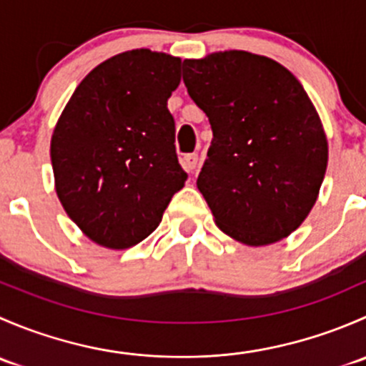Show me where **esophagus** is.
I'll return each mask as SVG.
<instances>
[{"instance_id":"34e87169","label":"esophagus","mask_w":366,"mask_h":366,"mask_svg":"<svg viewBox=\"0 0 366 366\" xmlns=\"http://www.w3.org/2000/svg\"><path fill=\"white\" fill-rule=\"evenodd\" d=\"M198 164V156L197 154H186V156L182 157V168L186 169V172H193L194 168H197Z\"/></svg>"}]
</instances>
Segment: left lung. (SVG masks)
<instances>
[{
	"label": "left lung",
	"mask_w": 366,
	"mask_h": 366,
	"mask_svg": "<svg viewBox=\"0 0 366 366\" xmlns=\"http://www.w3.org/2000/svg\"><path fill=\"white\" fill-rule=\"evenodd\" d=\"M187 94L212 129L197 186L217 227L246 246L289 237L315 205L327 138L292 72L248 51L184 60Z\"/></svg>",
	"instance_id": "left-lung-1"
}]
</instances>
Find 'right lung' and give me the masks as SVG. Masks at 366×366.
I'll list each match as a JSON object with an SVG mask.
<instances>
[{
  "mask_svg": "<svg viewBox=\"0 0 366 366\" xmlns=\"http://www.w3.org/2000/svg\"><path fill=\"white\" fill-rule=\"evenodd\" d=\"M182 60L132 49L97 65L74 90L51 138L54 187L90 241L125 249L149 237L187 173L168 99Z\"/></svg>",
  "mask_w": 366,
  "mask_h": 366,
  "instance_id": "obj_1",
  "label": "right lung"
}]
</instances>
